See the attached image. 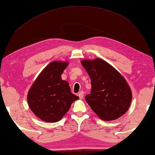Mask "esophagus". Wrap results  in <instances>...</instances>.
<instances>
[{
    "label": "esophagus",
    "instance_id": "esophagus-1",
    "mask_svg": "<svg viewBox=\"0 0 155 155\" xmlns=\"http://www.w3.org/2000/svg\"><path fill=\"white\" fill-rule=\"evenodd\" d=\"M78 97H79L80 99H82V98H83V97H84V92L80 91L79 93H78Z\"/></svg>",
    "mask_w": 155,
    "mask_h": 155
}]
</instances>
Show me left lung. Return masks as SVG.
<instances>
[{
    "label": "left lung",
    "instance_id": "8db88e82",
    "mask_svg": "<svg viewBox=\"0 0 155 155\" xmlns=\"http://www.w3.org/2000/svg\"><path fill=\"white\" fill-rule=\"evenodd\" d=\"M81 63L91 80L92 89L85 100L100 119L116 120L128 110L132 92L126 80L104 60H84Z\"/></svg>",
    "mask_w": 155,
    "mask_h": 155
}]
</instances>
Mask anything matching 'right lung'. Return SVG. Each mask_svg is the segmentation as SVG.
I'll return each instance as SVG.
<instances>
[{
	"mask_svg": "<svg viewBox=\"0 0 155 155\" xmlns=\"http://www.w3.org/2000/svg\"><path fill=\"white\" fill-rule=\"evenodd\" d=\"M66 62H52L45 67L28 94L30 109L37 117L48 122H58L79 97L71 92L69 84L61 75Z\"/></svg>",
	"mask_w": 155,
	"mask_h": 155,
	"instance_id": "obj_1",
	"label": "right lung"
}]
</instances>
